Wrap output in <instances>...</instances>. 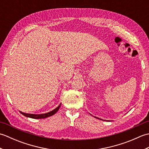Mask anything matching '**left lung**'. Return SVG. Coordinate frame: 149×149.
I'll list each match as a JSON object with an SVG mask.
<instances>
[{
    "label": "left lung",
    "mask_w": 149,
    "mask_h": 149,
    "mask_svg": "<svg viewBox=\"0 0 149 149\" xmlns=\"http://www.w3.org/2000/svg\"><path fill=\"white\" fill-rule=\"evenodd\" d=\"M95 118H97V117H95ZM101 120H102V119H101Z\"/></svg>",
    "instance_id": "obj_1"
}]
</instances>
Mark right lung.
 <instances>
[{
  "instance_id": "obj_1",
  "label": "right lung",
  "mask_w": 149,
  "mask_h": 149,
  "mask_svg": "<svg viewBox=\"0 0 149 149\" xmlns=\"http://www.w3.org/2000/svg\"><path fill=\"white\" fill-rule=\"evenodd\" d=\"M60 106H61V104L59 105L55 108L54 109H53L51 111H50L49 113H47L45 114H41V115H35V114H29V113H25L22 111H20V113H22V115H24L26 117H29V118H34V119H42V118H47V117H49L50 116H52L53 115L58 111L59 110Z\"/></svg>"
}]
</instances>
